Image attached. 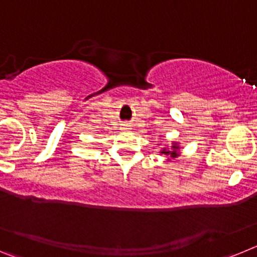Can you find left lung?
I'll return each mask as SVG.
<instances>
[{"label":"left lung","mask_w":257,"mask_h":257,"mask_svg":"<svg viewBox=\"0 0 257 257\" xmlns=\"http://www.w3.org/2000/svg\"><path fill=\"white\" fill-rule=\"evenodd\" d=\"M161 154H165L169 160H174V158H178L179 156H180V145H179V143L174 142L171 145V148H167V147H165V148H162L160 151Z\"/></svg>","instance_id":"left-lung-1"}]
</instances>
